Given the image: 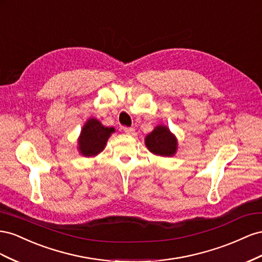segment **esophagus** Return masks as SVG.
Instances as JSON below:
<instances>
[{
	"instance_id": "34e87169",
	"label": "esophagus",
	"mask_w": 262,
	"mask_h": 262,
	"mask_svg": "<svg viewBox=\"0 0 262 262\" xmlns=\"http://www.w3.org/2000/svg\"><path fill=\"white\" fill-rule=\"evenodd\" d=\"M124 132H125L126 134H128V135H134V134H135V129L132 128V127H125Z\"/></svg>"
}]
</instances>
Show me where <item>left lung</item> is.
Listing matches in <instances>:
<instances>
[{"label": "left lung", "mask_w": 262, "mask_h": 262, "mask_svg": "<svg viewBox=\"0 0 262 262\" xmlns=\"http://www.w3.org/2000/svg\"><path fill=\"white\" fill-rule=\"evenodd\" d=\"M145 145L151 154L160 157H173L178 150V139L166 125H157L145 137Z\"/></svg>", "instance_id": "8db88e82"}]
</instances>
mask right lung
I'll return each mask as SVG.
<instances>
[{
	"mask_svg": "<svg viewBox=\"0 0 262 262\" xmlns=\"http://www.w3.org/2000/svg\"><path fill=\"white\" fill-rule=\"evenodd\" d=\"M114 132L115 128L104 126L99 119L89 118L81 128L78 138L79 154L86 158L98 156L104 150L108 138Z\"/></svg>",
	"mask_w": 262,
	"mask_h": 262,
	"instance_id": "obj_1",
	"label": "right lung"
}]
</instances>
